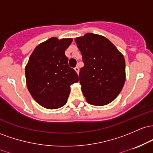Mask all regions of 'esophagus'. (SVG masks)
Here are the masks:
<instances>
[{"label":"esophagus","instance_id":"obj_1","mask_svg":"<svg viewBox=\"0 0 153 153\" xmlns=\"http://www.w3.org/2000/svg\"><path fill=\"white\" fill-rule=\"evenodd\" d=\"M74 70L76 71V72L77 74H79V68L78 67V66H76V67L74 68Z\"/></svg>","mask_w":153,"mask_h":153}]
</instances>
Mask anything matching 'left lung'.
<instances>
[{
    "mask_svg": "<svg viewBox=\"0 0 153 153\" xmlns=\"http://www.w3.org/2000/svg\"><path fill=\"white\" fill-rule=\"evenodd\" d=\"M75 41L85 64L79 75L82 93L94 105L110 103L121 92L126 79L123 55L103 36L87 33Z\"/></svg>",
    "mask_w": 153,
    "mask_h": 153,
    "instance_id": "1",
    "label": "left lung"
}]
</instances>
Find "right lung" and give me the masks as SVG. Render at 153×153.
<instances>
[{
	"label": "right lung",
	"mask_w": 153,
	"mask_h": 153,
	"mask_svg": "<svg viewBox=\"0 0 153 153\" xmlns=\"http://www.w3.org/2000/svg\"><path fill=\"white\" fill-rule=\"evenodd\" d=\"M71 38L51 37L35 48L25 68L27 86L31 95L42 107L56 109L64 105L70 86L79 81L74 68L69 67L65 51Z\"/></svg>",
	"instance_id": "right-lung-1"
}]
</instances>
